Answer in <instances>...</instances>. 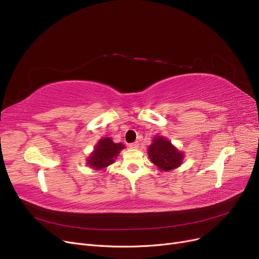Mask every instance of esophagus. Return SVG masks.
Here are the masks:
<instances>
[{"label":"esophagus","instance_id":"esophagus-1","mask_svg":"<svg viewBox=\"0 0 259 259\" xmlns=\"http://www.w3.org/2000/svg\"><path fill=\"white\" fill-rule=\"evenodd\" d=\"M129 147H130L131 149H138V148H139V143H138V142L132 143V144L129 145Z\"/></svg>","mask_w":259,"mask_h":259}]
</instances>
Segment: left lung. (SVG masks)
Wrapping results in <instances>:
<instances>
[{
    "label": "left lung",
    "mask_w": 259,
    "mask_h": 259,
    "mask_svg": "<svg viewBox=\"0 0 259 259\" xmlns=\"http://www.w3.org/2000/svg\"><path fill=\"white\" fill-rule=\"evenodd\" d=\"M148 158L160 170H171L183 164L185 154L177 149L170 141L162 136H156L149 145Z\"/></svg>",
    "instance_id": "8db88e82"
}]
</instances>
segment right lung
I'll list each match as a JSON object with an SVG mask.
<instances>
[{
  "label": "right lung",
  "mask_w": 259,
  "mask_h": 259,
  "mask_svg": "<svg viewBox=\"0 0 259 259\" xmlns=\"http://www.w3.org/2000/svg\"><path fill=\"white\" fill-rule=\"evenodd\" d=\"M123 148L122 143H114L111 138H102L95 145L86 164L95 170H102L114 163Z\"/></svg>",
  "instance_id": "add662e5"
}]
</instances>
